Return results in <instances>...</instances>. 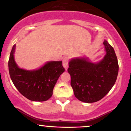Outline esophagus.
<instances>
[{
  "mask_svg": "<svg viewBox=\"0 0 131 131\" xmlns=\"http://www.w3.org/2000/svg\"><path fill=\"white\" fill-rule=\"evenodd\" d=\"M68 62H69V58L66 57L63 59V66L66 70L68 68Z\"/></svg>",
  "mask_w": 131,
  "mask_h": 131,
  "instance_id": "1",
  "label": "esophagus"
}]
</instances>
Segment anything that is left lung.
I'll return each instance as SVG.
<instances>
[{
    "mask_svg": "<svg viewBox=\"0 0 131 131\" xmlns=\"http://www.w3.org/2000/svg\"><path fill=\"white\" fill-rule=\"evenodd\" d=\"M106 54L98 63H91L88 58H76L69 62L68 72L71 86L78 100L94 103L105 96L114 86L119 71L114 48L104 40Z\"/></svg>",
    "mask_w": 131,
    "mask_h": 131,
    "instance_id": "8db88e82",
    "label": "left lung"
}]
</instances>
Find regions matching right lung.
I'll return each mask as SVG.
<instances>
[{"instance_id":"right-lung-1","label":"right lung","mask_w":131,"mask_h":131,"mask_svg":"<svg viewBox=\"0 0 131 131\" xmlns=\"http://www.w3.org/2000/svg\"><path fill=\"white\" fill-rule=\"evenodd\" d=\"M15 47L13 46L8 60V71L14 84L29 100H48L52 96L58 78L64 71L62 61H48L38 70H24L18 68L14 60Z\"/></svg>"}]
</instances>
